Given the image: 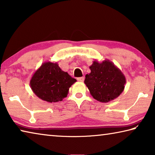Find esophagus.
Listing matches in <instances>:
<instances>
[{
    "label": "esophagus",
    "instance_id": "esophagus-1",
    "mask_svg": "<svg viewBox=\"0 0 155 155\" xmlns=\"http://www.w3.org/2000/svg\"><path fill=\"white\" fill-rule=\"evenodd\" d=\"M84 79H85V78H84L83 77L77 78V81H80V82H83V81H84Z\"/></svg>",
    "mask_w": 155,
    "mask_h": 155
}]
</instances>
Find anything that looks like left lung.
Segmentation results:
<instances>
[{
	"label": "left lung",
	"instance_id": "8db88e82",
	"mask_svg": "<svg viewBox=\"0 0 155 155\" xmlns=\"http://www.w3.org/2000/svg\"><path fill=\"white\" fill-rule=\"evenodd\" d=\"M91 72L85 75L84 83L94 99L108 103L117 98L124 90L126 78L114 63L108 59L94 61Z\"/></svg>",
	"mask_w": 155,
	"mask_h": 155
}]
</instances>
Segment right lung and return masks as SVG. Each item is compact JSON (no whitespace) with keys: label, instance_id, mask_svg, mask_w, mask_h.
I'll list each match as a JSON object with an SVG mask.
<instances>
[{"label":"right lung","instance_id":"obj_1","mask_svg":"<svg viewBox=\"0 0 155 155\" xmlns=\"http://www.w3.org/2000/svg\"><path fill=\"white\" fill-rule=\"evenodd\" d=\"M77 80L59 68L57 62L46 61L34 73L30 87L35 95L48 103L61 101Z\"/></svg>","mask_w":155,"mask_h":155}]
</instances>
